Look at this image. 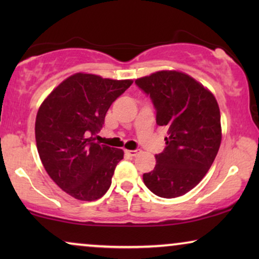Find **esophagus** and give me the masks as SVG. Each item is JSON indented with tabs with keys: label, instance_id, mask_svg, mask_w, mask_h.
Listing matches in <instances>:
<instances>
[{
	"label": "esophagus",
	"instance_id": "1",
	"mask_svg": "<svg viewBox=\"0 0 259 259\" xmlns=\"http://www.w3.org/2000/svg\"><path fill=\"white\" fill-rule=\"evenodd\" d=\"M126 154H128L130 157H136V155H138L140 153V150H126Z\"/></svg>",
	"mask_w": 259,
	"mask_h": 259
}]
</instances>
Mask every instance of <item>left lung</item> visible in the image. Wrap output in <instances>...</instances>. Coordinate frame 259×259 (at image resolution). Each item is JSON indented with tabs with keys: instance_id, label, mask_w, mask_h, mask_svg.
I'll return each instance as SVG.
<instances>
[{
	"instance_id": "obj_1",
	"label": "left lung",
	"mask_w": 259,
	"mask_h": 259,
	"mask_svg": "<svg viewBox=\"0 0 259 259\" xmlns=\"http://www.w3.org/2000/svg\"><path fill=\"white\" fill-rule=\"evenodd\" d=\"M151 98L159 126L167 127L166 147L155 154L145 185L161 198H176L197 186L211 167L222 141L221 112L210 91L185 73L161 70L136 80Z\"/></svg>"
}]
</instances>
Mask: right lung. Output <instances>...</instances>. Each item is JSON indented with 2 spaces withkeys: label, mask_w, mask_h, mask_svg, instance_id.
<instances>
[{
  "label": "right lung",
  "mask_w": 259,
  "mask_h": 259,
  "mask_svg": "<svg viewBox=\"0 0 259 259\" xmlns=\"http://www.w3.org/2000/svg\"><path fill=\"white\" fill-rule=\"evenodd\" d=\"M132 83L76 73L62 81L38 108V155L56 185L75 199L97 200L111 186L123 151L100 144L95 137L108 108Z\"/></svg>",
  "instance_id": "right-lung-1"
}]
</instances>
